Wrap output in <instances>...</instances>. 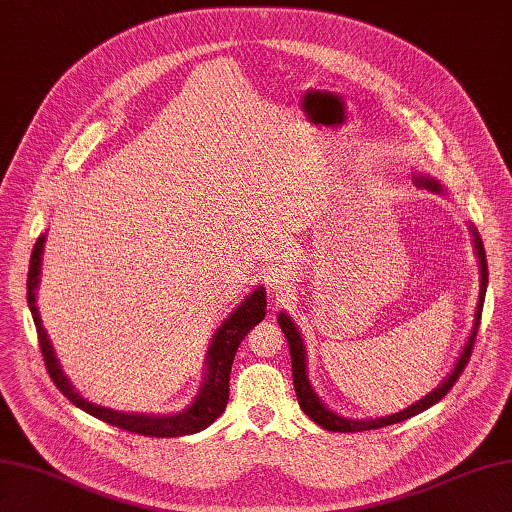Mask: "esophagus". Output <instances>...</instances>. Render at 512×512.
Returning <instances> with one entry per match:
<instances>
[{
	"mask_svg": "<svg viewBox=\"0 0 512 512\" xmlns=\"http://www.w3.org/2000/svg\"><path fill=\"white\" fill-rule=\"evenodd\" d=\"M266 285H268V292L272 294H288L292 290V277L290 272L285 270H275L270 272V275L266 277Z\"/></svg>",
	"mask_w": 512,
	"mask_h": 512,
	"instance_id": "obj_1",
	"label": "esophagus"
}]
</instances>
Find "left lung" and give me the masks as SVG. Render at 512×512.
<instances>
[{
    "label": "left lung",
    "instance_id": "1",
    "mask_svg": "<svg viewBox=\"0 0 512 512\" xmlns=\"http://www.w3.org/2000/svg\"><path fill=\"white\" fill-rule=\"evenodd\" d=\"M412 181L417 187L427 189V192L432 194H441L445 196L447 189L441 185V181H436L430 174H414ZM469 231L473 237V251L478 255V264H480V296H478V305H475V314H473V327H471V334L465 342V347H462L458 360L451 368V373L443 379L441 386H436L430 395H425L423 399H419L417 403H412L406 410L395 412V414H388V417H379V419H349V417H342V414L334 412L331 408H327L323 399H320L312 384H310V375H307V351H305V342L299 327H296L294 320L290 318V314L281 312L279 314V327L288 338L290 344V358H292V379H294V390H296V399H299V406L301 410L310 417L316 425L323 427V430L329 432H364V430H377V427H386L392 423H401L414 414H419L427 408H432L436 401H441L447 392L451 390V386L456 384L458 375L462 373V368H465L471 349H473V342H475V334H478V327H480V316H482V305H484V294H486V283H489V270H486V253H484V244L478 235V229L469 224Z\"/></svg>",
    "mask_w": 512,
    "mask_h": 512
}]
</instances>
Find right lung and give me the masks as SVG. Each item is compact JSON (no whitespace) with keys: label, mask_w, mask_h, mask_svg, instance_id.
Returning a JSON list of instances; mask_svg holds the SVG:
<instances>
[{"label":"right lung","mask_w":512,"mask_h":512,"mask_svg":"<svg viewBox=\"0 0 512 512\" xmlns=\"http://www.w3.org/2000/svg\"><path fill=\"white\" fill-rule=\"evenodd\" d=\"M45 237L47 235L41 233L37 244L32 248L30 268H28V305L32 312L34 327H37V334H39V344H41L47 373H50V377L54 379L56 388L61 390L76 408L85 410L87 414H91V417L141 436H154V438L187 436V434L202 432L205 427H209L213 421H216L224 412V408H227V401H229V377H231L235 351L240 347V342L244 340L248 331H251L255 325H259L266 316L264 285H257L251 294L244 296V301L222 320V325L216 329V334L211 336V344L205 360V379H202L198 395L185 410L172 412V414L111 410V408L98 406V403H91L89 399L80 395V392L74 388V384L69 382L61 362L56 358L50 336H47V331L43 327V320L37 307V288L41 279V259H43V248H45Z\"/></svg>","instance_id":"obj_1"}]
</instances>
